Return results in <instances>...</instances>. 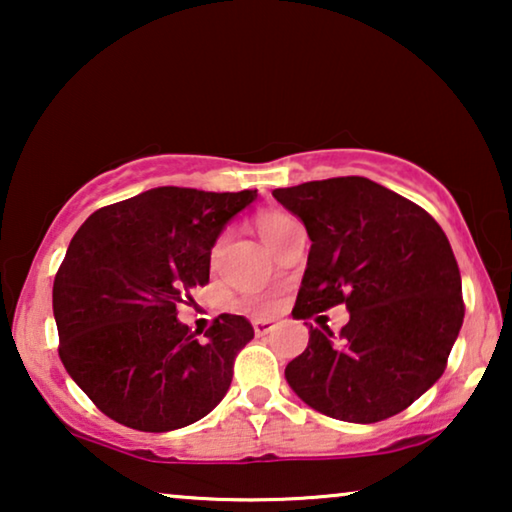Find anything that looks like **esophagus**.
<instances>
[{
	"label": "esophagus",
	"mask_w": 512,
	"mask_h": 512,
	"mask_svg": "<svg viewBox=\"0 0 512 512\" xmlns=\"http://www.w3.org/2000/svg\"><path fill=\"white\" fill-rule=\"evenodd\" d=\"M272 328H275V324H272L270 319H256L254 321V333L258 335V338H263V335H268Z\"/></svg>",
	"instance_id": "34e87169"
}]
</instances>
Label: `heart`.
<instances>
[{
  "label": "heart",
  "instance_id": "1",
  "mask_svg": "<svg viewBox=\"0 0 512 512\" xmlns=\"http://www.w3.org/2000/svg\"><path fill=\"white\" fill-rule=\"evenodd\" d=\"M284 219H289V216L286 214H279V212H270V214H263L261 219H258V230H261V235H263V240L265 237H268L272 230H275L279 223H282ZM249 307H254V310H263L265 307V300H249L247 303Z\"/></svg>",
  "mask_w": 512,
  "mask_h": 512
}]
</instances>
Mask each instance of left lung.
Here are the masks:
<instances>
[{
  "label": "left lung",
  "mask_w": 512,
  "mask_h": 512,
  "mask_svg": "<svg viewBox=\"0 0 512 512\" xmlns=\"http://www.w3.org/2000/svg\"><path fill=\"white\" fill-rule=\"evenodd\" d=\"M272 195L300 216L312 240L293 317L349 310L338 338L310 326L286 382L310 408L342 422L398 415L443 375L464 321L450 240L426 209L363 177L307 181Z\"/></svg>",
  "instance_id": "8db88e82"
}]
</instances>
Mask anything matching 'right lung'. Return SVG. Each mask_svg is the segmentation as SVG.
I'll return each instance as SVG.
<instances>
[{
    "label": "right lung",
    "mask_w": 512,
    "mask_h": 512,
    "mask_svg": "<svg viewBox=\"0 0 512 512\" xmlns=\"http://www.w3.org/2000/svg\"><path fill=\"white\" fill-rule=\"evenodd\" d=\"M254 200L256 191L160 186L97 209L76 230L53 282L58 354L114 422L181 429L226 396L254 328L219 314L198 340L177 305L209 282L216 237Z\"/></svg>",
    "instance_id": "1"
}]
</instances>
